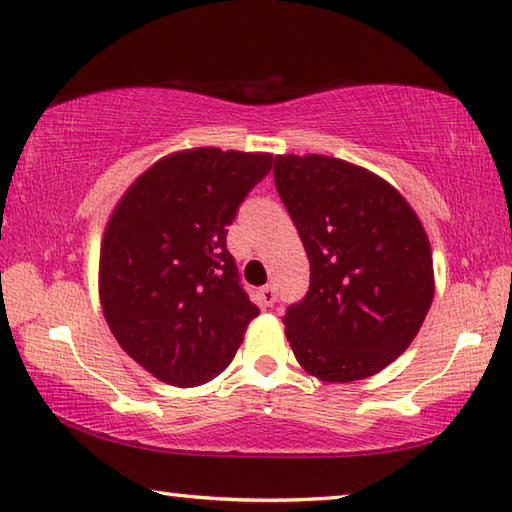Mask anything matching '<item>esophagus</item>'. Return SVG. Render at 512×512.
I'll use <instances>...</instances> for the list:
<instances>
[{
	"mask_svg": "<svg viewBox=\"0 0 512 512\" xmlns=\"http://www.w3.org/2000/svg\"><path fill=\"white\" fill-rule=\"evenodd\" d=\"M259 300H262L266 306H273V304H275V300H277V291H275V286L266 284V286L259 288Z\"/></svg>",
	"mask_w": 512,
	"mask_h": 512,
	"instance_id": "34e87169",
	"label": "esophagus"
}]
</instances>
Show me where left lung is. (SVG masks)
Instances as JSON below:
<instances>
[{
    "instance_id": "1",
    "label": "left lung",
    "mask_w": 512,
    "mask_h": 512,
    "mask_svg": "<svg viewBox=\"0 0 512 512\" xmlns=\"http://www.w3.org/2000/svg\"><path fill=\"white\" fill-rule=\"evenodd\" d=\"M273 176L311 264L309 291L282 318L297 362L327 383L378 374L410 347L434 297L421 221L347 161L284 154Z\"/></svg>"
}]
</instances>
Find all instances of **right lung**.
<instances>
[{"instance_id":"obj_1","label":"right lung","mask_w":512,"mask_h":512,"mask_svg":"<svg viewBox=\"0 0 512 512\" xmlns=\"http://www.w3.org/2000/svg\"><path fill=\"white\" fill-rule=\"evenodd\" d=\"M271 154L176 152L138 176L100 248V302L118 345L163 383L203 385L224 371L257 304L226 246Z\"/></svg>"}]
</instances>
